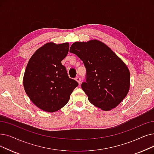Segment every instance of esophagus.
Returning <instances> with one entry per match:
<instances>
[{"label":"esophagus","instance_id":"1","mask_svg":"<svg viewBox=\"0 0 154 154\" xmlns=\"http://www.w3.org/2000/svg\"><path fill=\"white\" fill-rule=\"evenodd\" d=\"M75 81L79 83V84H81V78H80V77H77L75 78Z\"/></svg>","mask_w":154,"mask_h":154}]
</instances>
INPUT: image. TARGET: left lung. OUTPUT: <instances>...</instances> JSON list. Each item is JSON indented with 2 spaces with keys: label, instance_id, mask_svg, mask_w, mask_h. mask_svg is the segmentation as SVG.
<instances>
[{
  "label": "left lung",
  "instance_id": "1",
  "mask_svg": "<svg viewBox=\"0 0 154 154\" xmlns=\"http://www.w3.org/2000/svg\"><path fill=\"white\" fill-rule=\"evenodd\" d=\"M70 52L81 58L86 68V82L81 87L89 102L103 111L116 108L130 90V73L124 62L97 39L73 43Z\"/></svg>",
  "mask_w": 154,
  "mask_h": 154
}]
</instances>
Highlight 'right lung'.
<instances>
[{"label": "right lung", "mask_w": 154, "mask_h": 154, "mask_svg": "<svg viewBox=\"0 0 154 154\" xmlns=\"http://www.w3.org/2000/svg\"><path fill=\"white\" fill-rule=\"evenodd\" d=\"M69 50V43L48 42L29 60L23 77L24 88L32 103L44 111L53 112L62 108L78 86L61 62Z\"/></svg>", "instance_id": "add662e5"}]
</instances>
